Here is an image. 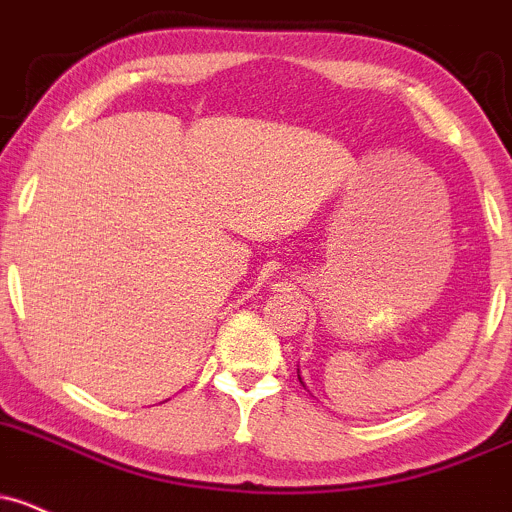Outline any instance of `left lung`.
<instances>
[{"label": "left lung", "instance_id": "obj_1", "mask_svg": "<svg viewBox=\"0 0 512 512\" xmlns=\"http://www.w3.org/2000/svg\"><path fill=\"white\" fill-rule=\"evenodd\" d=\"M299 381H302V379H299Z\"/></svg>", "mask_w": 512, "mask_h": 512}]
</instances>
